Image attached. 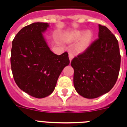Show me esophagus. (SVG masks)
<instances>
[{
	"instance_id": "esophagus-1",
	"label": "esophagus",
	"mask_w": 127,
	"mask_h": 127,
	"mask_svg": "<svg viewBox=\"0 0 127 127\" xmlns=\"http://www.w3.org/2000/svg\"><path fill=\"white\" fill-rule=\"evenodd\" d=\"M68 54H69V59H70V61H71L74 56H73V54L72 52H68Z\"/></svg>"
}]
</instances>
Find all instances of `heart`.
<instances>
[{
  "label": "heart",
  "mask_w": 127,
  "mask_h": 127,
  "mask_svg": "<svg viewBox=\"0 0 127 127\" xmlns=\"http://www.w3.org/2000/svg\"><path fill=\"white\" fill-rule=\"evenodd\" d=\"M84 32L85 31L84 30L73 31L68 34L66 35L64 39L66 42H72L79 39L76 44L75 49L77 52H83L90 47L93 38V34L92 32L88 31L85 33Z\"/></svg>",
  "instance_id": "b5f03b06"
}]
</instances>
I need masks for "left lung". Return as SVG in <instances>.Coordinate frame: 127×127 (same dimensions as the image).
Returning a JSON list of instances; mask_svg holds the SVG:
<instances>
[{
	"label": "left lung",
	"mask_w": 127,
	"mask_h": 127,
	"mask_svg": "<svg viewBox=\"0 0 127 127\" xmlns=\"http://www.w3.org/2000/svg\"><path fill=\"white\" fill-rule=\"evenodd\" d=\"M98 27V38L71 62L75 89L86 98H96L109 92L120 72L118 41L107 27L100 24Z\"/></svg>",
	"instance_id": "left-lung-1"
}]
</instances>
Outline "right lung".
Segmentation results:
<instances>
[{
  "label": "right lung",
  "mask_w": 127,
  "mask_h": 127,
  "mask_svg": "<svg viewBox=\"0 0 127 127\" xmlns=\"http://www.w3.org/2000/svg\"><path fill=\"white\" fill-rule=\"evenodd\" d=\"M47 23L27 25L12 43L11 66L13 78L20 90L37 98L50 95L65 66L70 64L68 52L55 54L48 47L43 32Z\"/></svg>",
  "instance_id": "right-lung-1"
}]
</instances>
